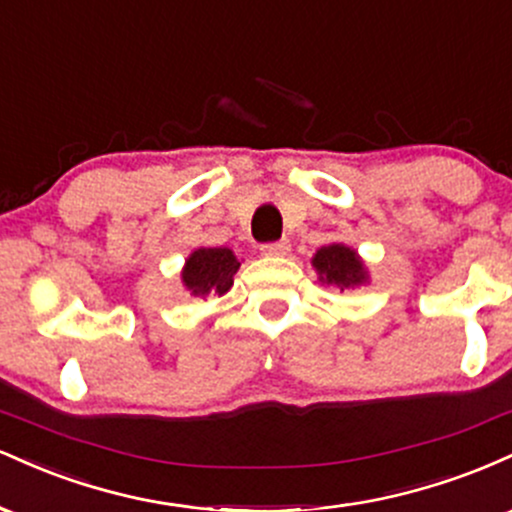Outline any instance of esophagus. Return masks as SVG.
<instances>
[{
    "label": "esophagus",
    "instance_id": "1",
    "mask_svg": "<svg viewBox=\"0 0 512 512\" xmlns=\"http://www.w3.org/2000/svg\"><path fill=\"white\" fill-rule=\"evenodd\" d=\"M262 255H269V257H281L289 252V243L286 240H276V243H264L262 245Z\"/></svg>",
    "mask_w": 512,
    "mask_h": 512
}]
</instances>
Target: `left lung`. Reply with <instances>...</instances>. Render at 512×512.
Returning <instances> with one entry per match:
<instances>
[{
	"instance_id": "8db88e82",
	"label": "left lung",
	"mask_w": 512,
	"mask_h": 512,
	"mask_svg": "<svg viewBox=\"0 0 512 512\" xmlns=\"http://www.w3.org/2000/svg\"><path fill=\"white\" fill-rule=\"evenodd\" d=\"M313 267L317 272V279L327 286H337L339 291L354 289L368 281V272L363 267L361 257L356 250L346 248L342 243L325 245L315 252Z\"/></svg>"
}]
</instances>
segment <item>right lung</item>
<instances>
[{"mask_svg": "<svg viewBox=\"0 0 512 512\" xmlns=\"http://www.w3.org/2000/svg\"><path fill=\"white\" fill-rule=\"evenodd\" d=\"M240 262L228 248H197L182 267V286L197 298L223 296L233 286Z\"/></svg>", "mask_w": 512, "mask_h": 512, "instance_id": "add662e5", "label": "right lung"}]
</instances>
